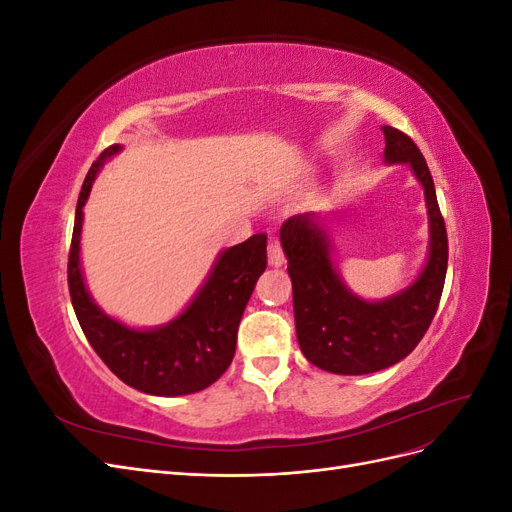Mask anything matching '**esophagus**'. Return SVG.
I'll return each instance as SVG.
<instances>
[{"label":"esophagus","mask_w":512,"mask_h":512,"mask_svg":"<svg viewBox=\"0 0 512 512\" xmlns=\"http://www.w3.org/2000/svg\"><path fill=\"white\" fill-rule=\"evenodd\" d=\"M269 265H273V267L284 265L282 243H280V239H275V237L269 241Z\"/></svg>","instance_id":"esophagus-1"}]
</instances>
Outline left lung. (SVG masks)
I'll use <instances>...</instances> for the list:
<instances>
[{
  "label": "left lung",
  "mask_w": 512,
  "mask_h": 512,
  "mask_svg": "<svg viewBox=\"0 0 512 512\" xmlns=\"http://www.w3.org/2000/svg\"><path fill=\"white\" fill-rule=\"evenodd\" d=\"M382 130L384 160L410 164L425 188L429 258L412 286L386 301H363L339 280L329 256L327 232L314 213L294 215L280 230L301 352L309 363L331 374H374L406 359L427 333L444 288L448 239L427 162L408 134L391 126Z\"/></svg>",
  "instance_id": "obj_1"
}]
</instances>
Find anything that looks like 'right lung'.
Here are the masks:
<instances>
[{
    "label": "right lung",
    "mask_w": 512,
    "mask_h": 512,
    "mask_svg": "<svg viewBox=\"0 0 512 512\" xmlns=\"http://www.w3.org/2000/svg\"><path fill=\"white\" fill-rule=\"evenodd\" d=\"M119 145L106 147L91 164L76 203L68 254V288L74 314L91 348L113 374L132 389L175 397L207 389L228 369L237 348V329L256 280L267 269V235L222 252L205 286L185 312L153 331H136L106 316L91 301L81 273L83 207L100 166L115 156Z\"/></svg>",
    "instance_id": "right-lung-1"
}]
</instances>
